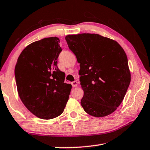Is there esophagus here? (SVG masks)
Wrapping results in <instances>:
<instances>
[{
  "label": "esophagus",
  "instance_id": "esophagus-1",
  "mask_svg": "<svg viewBox=\"0 0 150 150\" xmlns=\"http://www.w3.org/2000/svg\"><path fill=\"white\" fill-rule=\"evenodd\" d=\"M77 84H78V83L77 82V81H73V82H72L71 83V85H72V86L73 87H76L77 86Z\"/></svg>",
  "mask_w": 150,
  "mask_h": 150
}]
</instances>
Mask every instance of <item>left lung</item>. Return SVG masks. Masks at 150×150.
Returning a JSON list of instances; mask_svg holds the SVG:
<instances>
[{"instance_id": "left-lung-1", "label": "left lung", "mask_w": 150, "mask_h": 150, "mask_svg": "<svg viewBox=\"0 0 150 150\" xmlns=\"http://www.w3.org/2000/svg\"><path fill=\"white\" fill-rule=\"evenodd\" d=\"M65 40L80 63L79 81L84 91L81 106L95 117L110 115L122 102L131 81L123 48L96 34L68 35Z\"/></svg>"}]
</instances>
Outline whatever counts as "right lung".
Wrapping results in <instances>:
<instances>
[{
    "label": "right lung",
    "mask_w": 150,
    "mask_h": 150,
    "mask_svg": "<svg viewBox=\"0 0 150 150\" xmlns=\"http://www.w3.org/2000/svg\"><path fill=\"white\" fill-rule=\"evenodd\" d=\"M59 39L50 37L32 43L18 58L14 73L19 96L35 116L49 120L62 115L72 86L64 83L57 67L62 50Z\"/></svg>",
    "instance_id": "right-lung-1"
}]
</instances>
